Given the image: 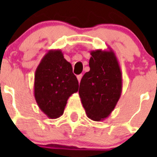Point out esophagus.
Here are the masks:
<instances>
[{
	"mask_svg": "<svg viewBox=\"0 0 157 157\" xmlns=\"http://www.w3.org/2000/svg\"><path fill=\"white\" fill-rule=\"evenodd\" d=\"M82 77V75H79L77 76V79H78V82H80V81H81Z\"/></svg>",
	"mask_w": 157,
	"mask_h": 157,
	"instance_id": "esophagus-1",
	"label": "esophagus"
}]
</instances>
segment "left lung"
Masks as SVG:
<instances>
[{
    "label": "left lung",
    "mask_w": 157,
    "mask_h": 157,
    "mask_svg": "<svg viewBox=\"0 0 157 157\" xmlns=\"http://www.w3.org/2000/svg\"><path fill=\"white\" fill-rule=\"evenodd\" d=\"M97 49L90 52V71L81 82L78 94L87 117L102 121L114 110L122 93V73L116 54Z\"/></svg>",
    "instance_id": "8db88e82"
}]
</instances>
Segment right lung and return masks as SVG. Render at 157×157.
Masks as SVG:
<instances>
[{"label": "right lung", "instance_id": "1", "mask_svg": "<svg viewBox=\"0 0 157 157\" xmlns=\"http://www.w3.org/2000/svg\"><path fill=\"white\" fill-rule=\"evenodd\" d=\"M78 90L77 78L62 51L48 50L34 74V98L39 109L49 119L60 117L68 98Z\"/></svg>", "mask_w": 157, "mask_h": 157}]
</instances>
